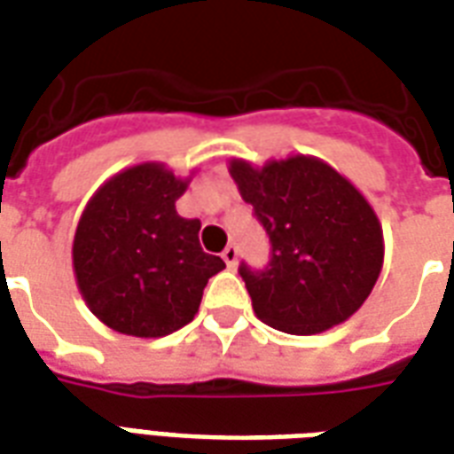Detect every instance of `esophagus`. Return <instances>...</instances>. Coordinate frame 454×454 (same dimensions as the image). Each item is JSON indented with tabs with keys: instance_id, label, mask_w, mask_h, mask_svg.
<instances>
[{
	"instance_id": "34e87169",
	"label": "esophagus",
	"mask_w": 454,
	"mask_h": 454,
	"mask_svg": "<svg viewBox=\"0 0 454 454\" xmlns=\"http://www.w3.org/2000/svg\"><path fill=\"white\" fill-rule=\"evenodd\" d=\"M223 259H224V263H227V266H230V268L237 266V259H239V251H237V247H234V244H230V247H227V249L223 251Z\"/></svg>"
}]
</instances>
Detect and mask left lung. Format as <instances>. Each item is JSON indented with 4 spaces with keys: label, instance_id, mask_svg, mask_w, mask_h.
Segmentation results:
<instances>
[{
    "label": "left lung",
    "instance_id": "1",
    "mask_svg": "<svg viewBox=\"0 0 454 454\" xmlns=\"http://www.w3.org/2000/svg\"><path fill=\"white\" fill-rule=\"evenodd\" d=\"M227 168L273 247L266 270L239 268L254 314L295 336L348 322L385 263L382 224L365 195L312 154L268 159L263 167L234 157Z\"/></svg>",
    "mask_w": 454,
    "mask_h": 454
}]
</instances>
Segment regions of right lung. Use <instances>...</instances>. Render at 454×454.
I'll use <instances>...</instances> for the list:
<instances>
[{"label": "right lung", "mask_w": 454, "mask_h": 454, "mask_svg": "<svg viewBox=\"0 0 454 454\" xmlns=\"http://www.w3.org/2000/svg\"><path fill=\"white\" fill-rule=\"evenodd\" d=\"M161 161H140L89 198L72 241V270L98 322L125 336L159 339L186 326L224 261L205 254L200 223L176 213L188 191Z\"/></svg>", "instance_id": "1"}]
</instances>
